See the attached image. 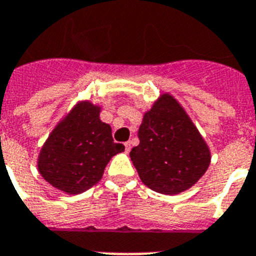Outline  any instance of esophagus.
<instances>
[{
    "instance_id": "1",
    "label": "esophagus",
    "mask_w": 256,
    "mask_h": 256,
    "mask_svg": "<svg viewBox=\"0 0 256 256\" xmlns=\"http://www.w3.org/2000/svg\"><path fill=\"white\" fill-rule=\"evenodd\" d=\"M124 146H125V150H126V152H130V150H131V143H130V142H126V143L125 144H124Z\"/></svg>"
}]
</instances>
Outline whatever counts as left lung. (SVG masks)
<instances>
[{
	"mask_svg": "<svg viewBox=\"0 0 256 256\" xmlns=\"http://www.w3.org/2000/svg\"><path fill=\"white\" fill-rule=\"evenodd\" d=\"M130 152L144 186L161 194L190 190L210 166L211 152L197 126L170 92H162L146 110Z\"/></svg>",
	"mask_w": 256,
	"mask_h": 256,
	"instance_id": "1",
	"label": "left lung"
}]
</instances>
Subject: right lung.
Instances as JSON below:
<instances>
[{"instance_id": "right-lung-1", "label": "right lung", "mask_w": 256, "mask_h": 256, "mask_svg": "<svg viewBox=\"0 0 256 256\" xmlns=\"http://www.w3.org/2000/svg\"><path fill=\"white\" fill-rule=\"evenodd\" d=\"M102 106L78 100L58 122L41 146L38 172L66 194H80L96 186L113 156L125 150L114 143L110 125L100 120Z\"/></svg>"}]
</instances>
